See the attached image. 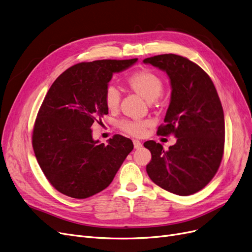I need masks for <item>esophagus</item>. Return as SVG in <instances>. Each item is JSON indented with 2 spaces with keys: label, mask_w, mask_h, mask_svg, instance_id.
I'll list each match as a JSON object with an SVG mask.
<instances>
[{
  "label": "esophagus",
  "mask_w": 252,
  "mask_h": 252,
  "mask_svg": "<svg viewBox=\"0 0 252 252\" xmlns=\"http://www.w3.org/2000/svg\"><path fill=\"white\" fill-rule=\"evenodd\" d=\"M133 143H134V147L136 148V150H139V148L142 147V143L139 140H133Z\"/></svg>",
  "instance_id": "1"
}]
</instances>
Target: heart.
Masks as SVG:
<instances>
[{
    "mask_svg": "<svg viewBox=\"0 0 252 252\" xmlns=\"http://www.w3.org/2000/svg\"><path fill=\"white\" fill-rule=\"evenodd\" d=\"M126 84L129 89L148 101H153L159 97L164 88L163 80L148 69H139L129 74L126 79ZM104 99L106 107L110 111L116 110L120 102V92L118 88L115 85H109L105 90ZM117 126L121 131L128 135L141 137L150 127L151 121L146 119H124L119 121Z\"/></svg>",
    "mask_w": 252,
    "mask_h": 252,
    "instance_id": "1",
    "label": "heart"
}]
</instances>
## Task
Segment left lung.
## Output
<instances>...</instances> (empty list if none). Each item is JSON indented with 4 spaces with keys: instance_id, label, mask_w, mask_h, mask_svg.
<instances>
[{
    "instance_id": "1",
    "label": "left lung",
    "mask_w": 252,
    "mask_h": 252,
    "mask_svg": "<svg viewBox=\"0 0 252 252\" xmlns=\"http://www.w3.org/2000/svg\"><path fill=\"white\" fill-rule=\"evenodd\" d=\"M143 62L170 79V104L157 134L176 138L168 151L153 140L144 143L152 154L146 172L162 189L188 196L206 187L220 166L225 136L221 101L209 74L186 57L164 54Z\"/></svg>"
}]
</instances>
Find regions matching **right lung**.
<instances>
[{
  "label": "right lung",
  "mask_w": 252,
  "mask_h": 252,
  "mask_svg": "<svg viewBox=\"0 0 252 252\" xmlns=\"http://www.w3.org/2000/svg\"><path fill=\"white\" fill-rule=\"evenodd\" d=\"M137 60L78 63L62 72L46 93L32 145L45 178L60 193L84 199L106 189L133 151L131 139L121 135L107 145L94 141L91 126L108 114L104 95L113 73Z\"/></svg>",
  "instance_id": "obj_1"
}]
</instances>
